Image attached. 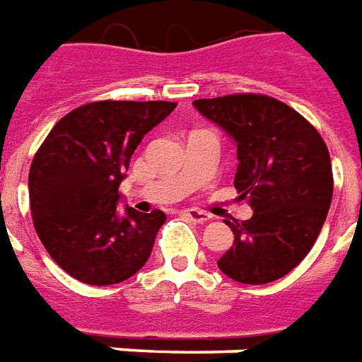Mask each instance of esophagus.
Returning a JSON list of instances; mask_svg holds the SVG:
<instances>
[{
	"instance_id": "obj_1",
	"label": "esophagus",
	"mask_w": 362,
	"mask_h": 362,
	"mask_svg": "<svg viewBox=\"0 0 362 362\" xmlns=\"http://www.w3.org/2000/svg\"><path fill=\"white\" fill-rule=\"evenodd\" d=\"M191 222H194V224H204V222H209L210 220V214H206V212H201V210L197 209H189L183 212Z\"/></svg>"
}]
</instances>
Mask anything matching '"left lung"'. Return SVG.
<instances>
[{
    "instance_id": "8db88e82",
    "label": "left lung",
    "mask_w": 362,
    "mask_h": 362,
    "mask_svg": "<svg viewBox=\"0 0 362 362\" xmlns=\"http://www.w3.org/2000/svg\"><path fill=\"white\" fill-rule=\"evenodd\" d=\"M197 111L238 146L234 187L250 220H228L234 245L218 267L243 284L288 275L308 255L332 204L333 173L324 138L300 112L267 95L197 99Z\"/></svg>"
}]
</instances>
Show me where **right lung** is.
<instances>
[{
    "instance_id": "obj_1",
    "label": "right lung",
    "mask_w": 362,
    "mask_h": 362,
    "mask_svg": "<svg viewBox=\"0 0 362 362\" xmlns=\"http://www.w3.org/2000/svg\"><path fill=\"white\" fill-rule=\"evenodd\" d=\"M169 101H95L60 119L35 153L29 171L33 224L45 250L81 283H122L144 267L161 210L117 209L130 158Z\"/></svg>"
}]
</instances>
